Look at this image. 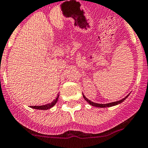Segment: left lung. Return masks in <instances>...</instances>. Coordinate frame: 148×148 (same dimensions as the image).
Wrapping results in <instances>:
<instances>
[{"label":"left lung","instance_id":"obj_1","mask_svg":"<svg viewBox=\"0 0 148 148\" xmlns=\"http://www.w3.org/2000/svg\"><path fill=\"white\" fill-rule=\"evenodd\" d=\"M127 97H128V95L126 96V97H124V98L121 99V100H120V101H115V102L110 103H106V104H101V103H94V102H92V101H89L88 99H87L86 97L84 95H83V97H84L85 100H86V101L87 102H88L90 105H92V106H96V107H101V108L110 107V106H115V105H117V104H119V103H121L123 102V101H124V100H125V99L127 98Z\"/></svg>","mask_w":148,"mask_h":148}]
</instances>
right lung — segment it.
Masks as SVG:
<instances>
[{
  "label": "right lung",
  "mask_w": 148,
  "mask_h": 148,
  "mask_svg": "<svg viewBox=\"0 0 148 148\" xmlns=\"http://www.w3.org/2000/svg\"><path fill=\"white\" fill-rule=\"evenodd\" d=\"M58 98H59V95H57L56 99H55L54 101H53V102L51 103H47V104L43 105V106H31L30 107L33 108V109H36V110H48V109H51V107H53V106L56 104L57 101H58Z\"/></svg>",
  "instance_id": "1"
}]
</instances>
